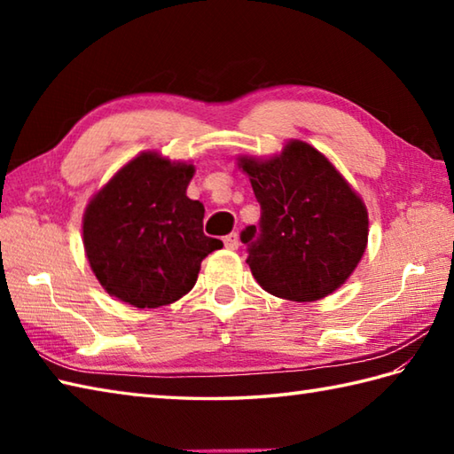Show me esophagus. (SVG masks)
I'll return each mask as SVG.
<instances>
[{
	"label": "esophagus",
	"instance_id": "1",
	"mask_svg": "<svg viewBox=\"0 0 454 454\" xmlns=\"http://www.w3.org/2000/svg\"><path fill=\"white\" fill-rule=\"evenodd\" d=\"M224 246H226V249H238V246H239L238 234H228L224 238Z\"/></svg>",
	"mask_w": 454,
	"mask_h": 454
}]
</instances>
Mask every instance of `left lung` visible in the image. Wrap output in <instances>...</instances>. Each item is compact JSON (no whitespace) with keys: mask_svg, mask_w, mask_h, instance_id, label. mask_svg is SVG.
<instances>
[{"mask_svg":"<svg viewBox=\"0 0 454 454\" xmlns=\"http://www.w3.org/2000/svg\"><path fill=\"white\" fill-rule=\"evenodd\" d=\"M262 207L247 226L246 263L269 294L314 302L340 288L359 265L369 239L361 197L322 152L291 140L269 160L238 158Z\"/></svg>","mask_w":454,"mask_h":454,"instance_id":"8db88e82","label":"left lung"}]
</instances>
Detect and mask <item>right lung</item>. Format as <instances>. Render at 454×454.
<instances>
[{"label":"right lung","mask_w":454,"mask_h":454,"mask_svg":"<svg viewBox=\"0 0 454 454\" xmlns=\"http://www.w3.org/2000/svg\"><path fill=\"white\" fill-rule=\"evenodd\" d=\"M195 166L142 152L95 192L83 215V247L111 296L137 308L179 301L200 262L222 242L202 232L205 207L187 197Z\"/></svg>","instance_id":"obj_1"}]
</instances>
